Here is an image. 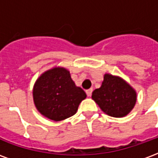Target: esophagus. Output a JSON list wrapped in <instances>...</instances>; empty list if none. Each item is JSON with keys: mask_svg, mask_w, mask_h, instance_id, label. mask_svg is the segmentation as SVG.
Wrapping results in <instances>:
<instances>
[{"mask_svg": "<svg viewBox=\"0 0 158 158\" xmlns=\"http://www.w3.org/2000/svg\"><path fill=\"white\" fill-rule=\"evenodd\" d=\"M92 91H93V89H87L86 90V94H87V96H91V94H92Z\"/></svg>", "mask_w": 158, "mask_h": 158, "instance_id": "1", "label": "esophagus"}]
</instances>
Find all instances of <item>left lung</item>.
Segmentation results:
<instances>
[{
	"mask_svg": "<svg viewBox=\"0 0 158 158\" xmlns=\"http://www.w3.org/2000/svg\"><path fill=\"white\" fill-rule=\"evenodd\" d=\"M91 97L104 113L114 118L129 114L136 102L135 90L125 80L109 73L104 75L102 86Z\"/></svg>",
	"mask_w": 158,
	"mask_h": 158,
	"instance_id": "1",
	"label": "left lung"
}]
</instances>
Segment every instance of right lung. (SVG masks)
<instances>
[{"instance_id": "obj_1", "label": "right lung", "mask_w": 158, "mask_h": 158, "mask_svg": "<svg viewBox=\"0 0 158 158\" xmlns=\"http://www.w3.org/2000/svg\"><path fill=\"white\" fill-rule=\"evenodd\" d=\"M33 98L43 116L57 122L74 115L86 94L75 85L69 70L58 67L45 71L38 78Z\"/></svg>"}]
</instances>
